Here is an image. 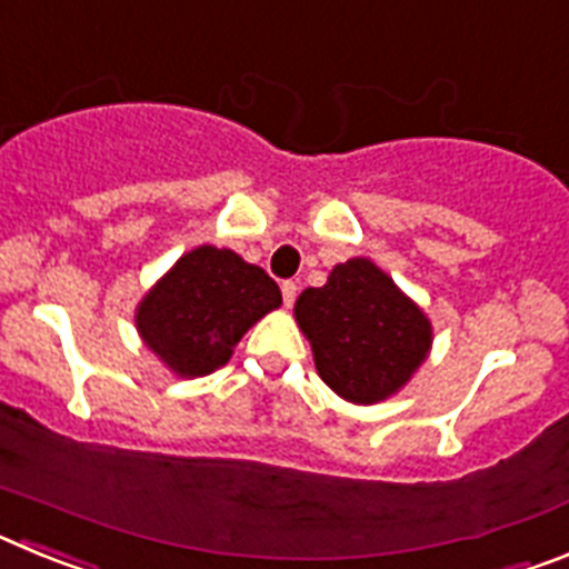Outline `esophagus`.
I'll return each mask as SVG.
<instances>
[{"instance_id":"1","label":"esophagus","mask_w":569,"mask_h":569,"mask_svg":"<svg viewBox=\"0 0 569 569\" xmlns=\"http://www.w3.org/2000/svg\"><path fill=\"white\" fill-rule=\"evenodd\" d=\"M296 293H299V288H296L293 281H281V299H284V308H293Z\"/></svg>"}]
</instances>
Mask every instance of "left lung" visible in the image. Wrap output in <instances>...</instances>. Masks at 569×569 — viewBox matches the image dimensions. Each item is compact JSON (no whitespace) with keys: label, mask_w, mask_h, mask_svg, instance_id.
I'll use <instances>...</instances> for the list:
<instances>
[{"label":"left lung","mask_w":569,"mask_h":569,"mask_svg":"<svg viewBox=\"0 0 569 569\" xmlns=\"http://www.w3.org/2000/svg\"><path fill=\"white\" fill-rule=\"evenodd\" d=\"M293 316L316 373L353 405L399 393L433 347L425 310L367 256L336 264L321 288L301 290Z\"/></svg>","instance_id":"8db88e82"}]
</instances>
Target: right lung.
<instances>
[{"mask_svg": "<svg viewBox=\"0 0 569 569\" xmlns=\"http://www.w3.org/2000/svg\"><path fill=\"white\" fill-rule=\"evenodd\" d=\"M281 305L261 268L213 244L188 250L136 305L144 347L179 379L224 367L241 336Z\"/></svg>", "mask_w": 569, "mask_h": 569, "instance_id": "1", "label": "right lung"}]
</instances>
